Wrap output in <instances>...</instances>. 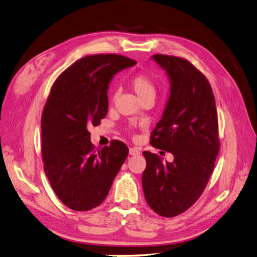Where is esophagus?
Instances as JSON below:
<instances>
[{
	"label": "esophagus",
	"mask_w": 257,
	"mask_h": 257,
	"mask_svg": "<svg viewBox=\"0 0 257 257\" xmlns=\"http://www.w3.org/2000/svg\"><path fill=\"white\" fill-rule=\"evenodd\" d=\"M129 154H130V156H138V154H140V149L137 148V147L130 148L129 149Z\"/></svg>",
	"instance_id": "34e87169"
}]
</instances>
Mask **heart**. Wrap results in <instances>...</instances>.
Returning a JSON list of instances; mask_svg holds the SVG:
<instances>
[{
  "instance_id": "obj_1",
  "label": "heart",
  "mask_w": 257,
  "mask_h": 257,
  "mask_svg": "<svg viewBox=\"0 0 257 257\" xmlns=\"http://www.w3.org/2000/svg\"><path fill=\"white\" fill-rule=\"evenodd\" d=\"M129 84L137 96L140 98L141 101L147 99H154L157 95V84L150 75L146 73H138L130 77ZM117 94L114 95V99Z\"/></svg>"
}]
</instances>
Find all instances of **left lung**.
Instances as JSON below:
<instances>
[{
    "instance_id": "8db88e82",
    "label": "left lung",
    "mask_w": 257,
    "mask_h": 257,
    "mask_svg": "<svg viewBox=\"0 0 257 257\" xmlns=\"http://www.w3.org/2000/svg\"><path fill=\"white\" fill-rule=\"evenodd\" d=\"M152 58L168 73L171 94L150 145L171 152L174 161L143 152L142 188L151 209L172 218L198 200L212 174L220 148L218 115L210 83L194 64L175 56Z\"/></svg>"
}]
</instances>
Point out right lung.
<instances>
[{
	"instance_id": "obj_1",
	"label": "right lung",
	"mask_w": 257,
	"mask_h": 257,
	"mask_svg": "<svg viewBox=\"0 0 257 257\" xmlns=\"http://www.w3.org/2000/svg\"><path fill=\"white\" fill-rule=\"evenodd\" d=\"M135 64L115 53L86 56L64 70L50 89L41 116V156L53 192L70 209L99 206L127 159L129 149L119 140L95 149L88 128L107 115L112 75Z\"/></svg>"
}]
</instances>
